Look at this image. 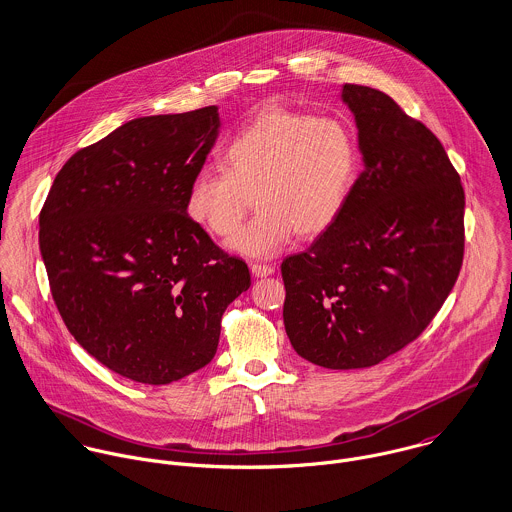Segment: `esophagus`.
<instances>
[{
	"label": "esophagus",
	"instance_id": "obj_1",
	"mask_svg": "<svg viewBox=\"0 0 512 512\" xmlns=\"http://www.w3.org/2000/svg\"><path fill=\"white\" fill-rule=\"evenodd\" d=\"M250 272H252L256 278H266V276L274 274V268L268 266V264H250Z\"/></svg>",
	"mask_w": 512,
	"mask_h": 512
}]
</instances>
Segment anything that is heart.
Here are the masks:
<instances>
[{
	"label": "heart",
	"instance_id": "obj_1",
	"mask_svg": "<svg viewBox=\"0 0 512 512\" xmlns=\"http://www.w3.org/2000/svg\"><path fill=\"white\" fill-rule=\"evenodd\" d=\"M224 169H203L185 195L187 215L211 234L236 232L252 195L258 213L230 248L272 258L293 234L315 238L341 219L359 171L351 128L288 108L260 112L224 147Z\"/></svg>",
	"mask_w": 512,
	"mask_h": 512
}]
</instances>
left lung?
I'll return each instance as SVG.
<instances>
[{"instance_id":"8db88e82","label":"left lung","mask_w":512,"mask_h":512,"mask_svg":"<svg viewBox=\"0 0 512 512\" xmlns=\"http://www.w3.org/2000/svg\"><path fill=\"white\" fill-rule=\"evenodd\" d=\"M341 96L365 167L341 219L282 262L292 347L333 370L378 365L418 339L465 248V193L434 132L376 88L343 84Z\"/></svg>"}]
</instances>
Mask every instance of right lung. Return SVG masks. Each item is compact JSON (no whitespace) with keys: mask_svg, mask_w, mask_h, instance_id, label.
<instances>
[{"mask_svg":"<svg viewBox=\"0 0 512 512\" xmlns=\"http://www.w3.org/2000/svg\"><path fill=\"white\" fill-rule=\"evenodd\" d=\"M219 108L146 116L82 147L39 215L55 305L78 345L136 382L169 384L217 353L224 309L250 288L187 215L219 136Z\"/></svg>","mask_w":512,"mask_h":512,"instance_id":"1","label":"right lung"}]
</instances>
